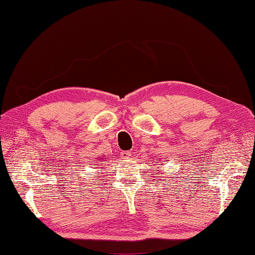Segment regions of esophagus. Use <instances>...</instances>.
<instances>
[{
  "mask_svg": "<svg viewBox=\"0 0 255 255\" xmlns=\"http://www.w3.org/2000/svg\"><path fill=\"white\" fill-rule=\"evenodd\" d=\"M121 155H122L123 159H129L131 156V153L129 152V151H123Z\"/></svg>",
  "mask_w": 255,
  "mask_h": 255,
  "instance_id": "obj_1",
  "label": "esophagus"
}]
</instances>
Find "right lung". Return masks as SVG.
<instances>
[{
  "instance_id": "1",
  "label": "right lung",
  "mask_w": 255,
  "mask_h": 255,
  "mask_svg": "<svg viewBox=\"0 0 255 255\" xmlns=\"http://www.w3.org/2000/svg\"><path fill=\"white\" fill-rule=\"evenodd\" d=\"M104 159H106V158H104V156H97L96 158V160H94L95 161V163L93 164V165H96V166H93V167H101V165L104 163Z\"/></svg>"
}]
</instances>
